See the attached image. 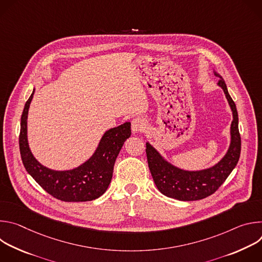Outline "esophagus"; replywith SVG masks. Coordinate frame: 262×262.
Here are the masks:
<instances>
[{
	"instance_id": "obj_1",
	"label": "esophagus",
	"mask_w": 262,
	"mask_h": 262,
	"mask_svg": "<svg viewBox=\"0 0 262 262\" xmlns=\"http://www.w3.org/2000/svg\"><path fill=\"white\" fill-rule=\"evenodd\" d=\"M147 127V123L143 118L137 117L135 119H133L132 121V130L134 134H139V133H143L145 132Z\"/></svg>"
}]
</instances>
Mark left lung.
Masks as SVG:
<instances>
[{"instance_id": "1", "label": "left lung", "mask_w": 262, "mask_h": 262, "mask_svg": "<svg viewBox=\"0 0 262 262\" xmlns=\"http://www.w3.org/2000/svg\"><path fill=\"white\" fill-rule=\"evenodd\" d=\"M217 85L224 90L232 110L231 143L226 156L215 166L201 171H185L166 162L156 149L146 143L148 167L159 191L167 197L180 201H195L212 195L227 179L235 168L241 156V135L238 130V115L234 101L228 93L227 86L220 74Z\"/></svg>"}]
</instances>
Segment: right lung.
<instances>
[{"instance_id":"add662e5","label":"right lung","mask_w":262,"mask_h":262,"mask_svg":"<svg viewBox=\"0 0 262 262\" xmlns=\"http://www.w3.org/2000/svg\"><path fill=\"white\" fill-rule=\"evenodd\" d=\"M33 94L34 91L25 104L20 119L19 150L26 170L46 192L61 201L84 202L100 197L112 180L121 148L132 135L130 123L105 132L94 155L80 167L68 171L51 170L35 160L28 144L27 118Z\"/></svg>"}]
</instances>
